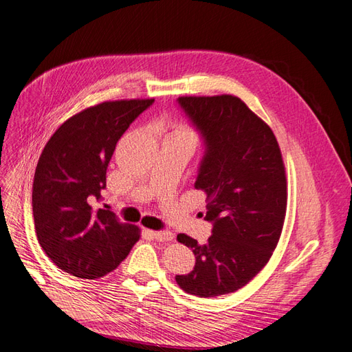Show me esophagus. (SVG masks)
<instances>
[{
  "label": "esophagus",
  "instance_id": "obj_1",
  "mask_svg": "<svg viewBox=\"0 0 352 352\" xmlns=\"http://www.w3.org/2000/svg\"><path fill=\"white\" fill-rule=\"evenodd\" d=\"M152 235H153V238L155 240H157V241H173L174 240V234L173 232H169V231H152L151 232Z\"/></svg>",
  "mask_w": 352,
  "mask_h": 352
}]
</instances>
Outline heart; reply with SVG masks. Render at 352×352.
I'll return each mask as SVG.
<instances>
[{"label": "heart", "mask_w": 352, "mask_h": 352, "mask_svg": "<svg viewBox=\"0 0 352 352\" xmlns=\"http://www.w3.org/2000/svg\"><path fill=\"white\" fill-rule=\"evenodd\" d=\"M171 134H173V135H179V138H187V139H191V140L196 142L195 133H192V131H191L188 127H186V126H177V127L173 130Z\"/></svg>", "instance_id": "obj_1"}]
</instances>
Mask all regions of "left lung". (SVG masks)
Masks as SVG:
<instances>
[{
  "instance_id": "1",
  "label": "left lung",
  "mask_w": 352,
  "mask_h": 352,
  "mask_svg": "<svg viewBox=\"0 0 352 352\" xmlns=\"http://www.w3.org/2000/svg\"><path fill=\"white\" fill-rule=\"evenodd\" d=\"M178 105L205 144L195 187L206 192L212 235L203 245L177 235L196 265L175 280L191 296L219 297L247 285L274 253L287 212L285 166L274 131L240 98L181 96Z\"/></svg>"
}]
</instances>
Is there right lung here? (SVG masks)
Here are the masks:
<instances>
[{
  "mask_svg": "<svg viewBox=\"0 0 352 352\" xmlns=\"http://www.w3.org/2000/svg\"><path fill=\"white\" fill-rule=\"evenodd\" d=\"M155 99L109 100L83 109L45 144L32 188L38 241L61 270L83 279L118 267L140 230L95 209L107 187V168L117 142Z\"/></svg>",
  "mask_w": 352,
  "mask_h": 352,
  "instance_id": "1",
  "label": "right lung"
}]
</instances>
